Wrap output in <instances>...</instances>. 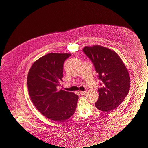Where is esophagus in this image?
I'll use <instances>...</instances> for the list:
<instances>
[{
    "instance_id": "1",
    "label": "esophagus",
    "mask_w": 148,
    "mask_h": 148,
    "mask_svg": "<svg viewBox=\"0 0 148 148\" xmlns=\"http://www.w3.org/2000/svg\"><path fill=\"white\" fill-rule=\"evenodd\" d=\"M80 95H82V96H84V95H85L86 94V92H85V91H84V92H82V91H80Z\"/></svg>"
}]
</instances>
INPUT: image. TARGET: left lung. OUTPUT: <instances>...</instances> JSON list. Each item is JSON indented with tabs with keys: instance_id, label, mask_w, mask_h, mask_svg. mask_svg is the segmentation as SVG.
<instances>
[{
	"instance_id": "left-lung-1",
	"label": "left lung",
	"mask_w": 148,
	"mask_h": 148,
	"mask_svg": "<svg viewBox=\"0 0 148 148\" xmlns=\"http://www.w3.org/2000/svg\"><path fill=\"white\" fill-rule=\"evenodd\" d=\"M83 51L93 62L97 77L101 81L95 106L105 112L115 110L130 90V78L125 65L116 52L103 46H86Z\"/></svg>"
}]
</instances>
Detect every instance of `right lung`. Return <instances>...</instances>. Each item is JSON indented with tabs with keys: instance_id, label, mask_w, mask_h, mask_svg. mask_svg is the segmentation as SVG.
Masks as SVG:
<instances>
[{
	"instance_id": "obj_1",
	"label": "right lung",
	"mask_w": 148,
	"mask_h": 148,
	"mask_svg": "<svg viewBox=\"0 0 148 148\" xmlns=\"http://www.w3.org/2000/svg\"><path fill=\"white\" fill-rule=\"evenodd\" d=\"M70 53H48L39 58L29 69L27 86L36 108L52 120L63 122L75 112L78 96L58 86L62 82L63 66Z\"/></svg>"
}]
</instances>
